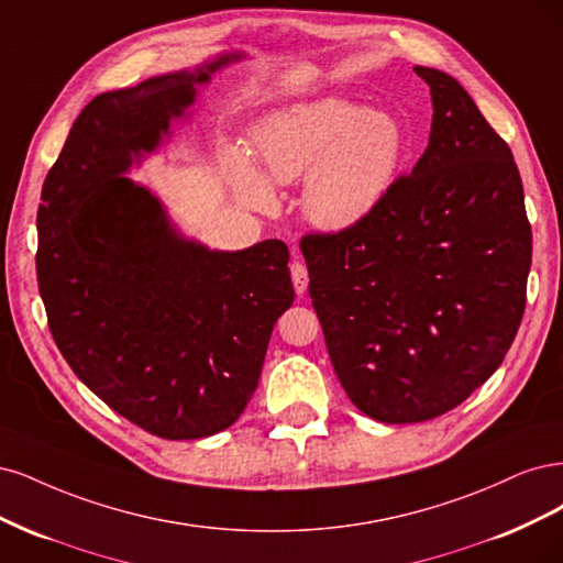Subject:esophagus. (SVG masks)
<instances>
[{"label":"esophagus","mask_w":563,"mask_h":563,"mask_svg":"<svg viewBox=\"0 0 563 563\" xmlns=\"http://www.w3.org/2000/svg\"><path fill=\"white\" fill-rule=\"evenodd\" d=\"M289 271H292L295 292H297L299 297H303L306 289H308V271H306V266H303L301 262H292V264H289Z\"/></svg>","instance_id":"obj_1"}]
</instances>
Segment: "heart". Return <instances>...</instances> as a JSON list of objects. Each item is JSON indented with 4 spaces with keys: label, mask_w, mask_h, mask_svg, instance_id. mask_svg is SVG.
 <instances>
[{
    "label": "heart",
    "mask_w": 563,
    "mask_h": 563,
    "mask_svg": "<svg viewBox=\"0 0 563 563\" xmlns=\"http://www.w3.org/2000/svg\"><path fill=\"white\" fill-rule=\"evenodd\" d=\"M260 173L233 154L229 177L235 196L255 210L276 206L278 187L299 183L301 212L320 231L343 233L380 208L405 166L409 137L390 110L343 96L299 100L264 114L252 131Z\"/></svg>",
    "instance_id": "b5f03b06"
}]
</instances>
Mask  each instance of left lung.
<instances>
[{
    "mask_svg": "<svg viewBox=\"0 0 563 563\" xmlns=\"http://www.w3.org/2000/svg\"><path fill=\"white\" fill-rule=\"evenodd\" d=\"M413 71L430 86L432 123L411 175L360 227L301 239L334 372L380 423L434 419L500 367L531 268L510 147L456 79Z\"/></svg>",
    "mask_w": 563,
    "mask_h": 563,
    "instance_id": "left-lung-1",
    "label": "left lung"
}]
</instances>
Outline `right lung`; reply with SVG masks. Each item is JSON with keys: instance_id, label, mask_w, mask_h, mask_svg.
<instances>
[{"instance_id": "obj_1", "label": "right lung", "mask_w": 563, "mask_h": 563, "mask_svg": "<svg viewBox=\"0 0 563 563\" xmlns=\"http://www.w3.org/2000/svg\"><path fill=\"white\" fill-rule=\"evenodd\" d=\"M243 51L90 100L42 189L37 278L48 328L84 384L166 440L239 421L276 320L295 301L283 241L210 250L129 173L191 121L198 88Z\"/></svg>"}]
</instances>
